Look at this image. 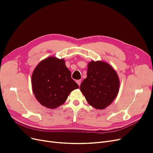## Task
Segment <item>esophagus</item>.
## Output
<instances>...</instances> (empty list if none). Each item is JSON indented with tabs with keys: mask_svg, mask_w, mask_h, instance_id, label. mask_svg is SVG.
I'll return each mask as SVG.
<instances>
[{
	"mask_svg": "<svg viewBox=\"0 0 153 153\" xmlns=\"http://www.w3.org/2000/svg\"><path fill=\"white\" fill-rule=\"evenodd\" d=\"M76 82L77 83L78 85L80 86V85H81V80H77V81H76Z\"/></svg>",
	"mask_w": 153,
	"mask_h": 153,
	"instance_id": "1",
	"label": "esophagus"
}]
</instances>
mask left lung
I'll list each match as a JSON object with an SVG mask.
<instances>
[{
	"label": "left lung",
	"mask_w": 153,
	"mask_h": 153,
	"mask_svg": "<svg viewBox=\"0 0 153 153\" xmlns=\"http://www.w3.org/2000/svg\"><path fill=\"white\" fill-rule=\"evenodd\" d=\"M119 86V79L111 65L102 61H91L80 89L90 105L102 110L117 97Z\"/></svg>",
	"instance_id": "1"
}]
</instances>
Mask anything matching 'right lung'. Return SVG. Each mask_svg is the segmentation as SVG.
<instances>
[{
  "label": "right lung",
  "mask_w": 153,
  "mask_h": 153,
  "mask_svg": "<svg viewBox=\"0 0 153 153\" xmlns=\"http://www.w3.org/2000/svg\"><path fill=\"white\" fill-rule=\"evenodd\" d=\"M31 84L36 100L50 109L64 103L71 92L79 88L64 60L54 56L39 62L33 72Z\"/></svg>",
  "instance_id": "obj_1"
}]
</instances>
